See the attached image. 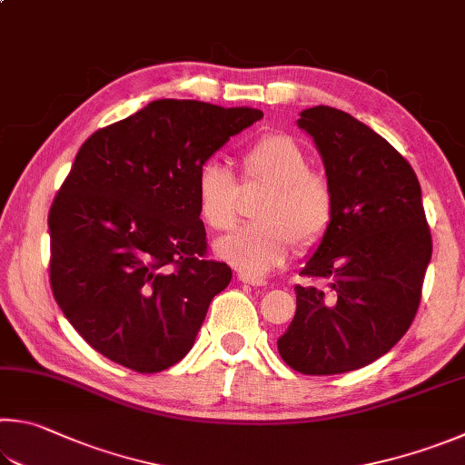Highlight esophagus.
<instances>
[{
    "label": "esophagus",
    "mask_w": 465,
    "mask_h": 465,
    "mask_svg": "<svg viewBox=\"0 0 465 465\" xmlns=\"http://www.w3.org/2000/svg\"><path fill=\"white\" fill-rule=\"evenodd\" d=\"M240 282L248 284V286H266V281H262V278L256 276H250V274H240Z\"/></svg>",
    "instance_id": "obj_1"
}]
</instances>
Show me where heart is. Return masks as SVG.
<instances>
[{"label":"heart","mask_w":465,"mask_h":465,"mask_svg":"<svg viewBox=\"0 0 465 465\" xmlns=\"http://www.w3.org/2000/svg\"><path fill=\"white\" fill-rule=\"evenodd\" d=\"M242 183L264 184L268 195L256 209L258 223L240 227L215 242V254L250 276L268 274L292 252L311 248L333 219V191L325 176L309 171V156L286 134H268L240 158ZM197 211L203 223L225 232L238 222L240 184L222 160L201 163L195 179Z\"/></svg>","instance_id":"b5f03b06"}]
</instances>
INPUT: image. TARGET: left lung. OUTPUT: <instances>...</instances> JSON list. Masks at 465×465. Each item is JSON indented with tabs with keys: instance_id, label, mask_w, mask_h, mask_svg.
<instances>
[{
	"instance_id": "1",
	"label": "left lung",
	"mask_w": 465,
	"mask_h": 465,
	"mask_svg": "<svg viewBox=\"0 0 465 465\" xmlns=\"http://www.w3.org/2000/svg\"><path fill=\"white\" fill-rule=\"evenodd\" d=\"M333 191V219L294 286L297 313L278 337L281 358L311 376L364 368L407 333L433 243L420 184L388 142L341 109L301 112Z\"/></svg>"
}]
</instances>
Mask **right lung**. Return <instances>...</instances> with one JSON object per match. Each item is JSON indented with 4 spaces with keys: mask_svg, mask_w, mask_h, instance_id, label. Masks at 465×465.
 Here are the masks:
<instances>
[{
    "mask_svg": "<svg viewBox=\"0 0 465 465\" xmlns=\"http://www.w3.org/2000/svg\"><path fill=\"white\" fill-rule=\"evenodd\" d=\"M260 109L152 101L85 140L48 213L50 286L77 333L134 372L174 366L232 281L207 258L201 163Z\"/></svg>",
    "mask_w": 465,
    "mask_h": 465,
    "instance_id": "1",
    "label": "right lung"
}]
</instances>
